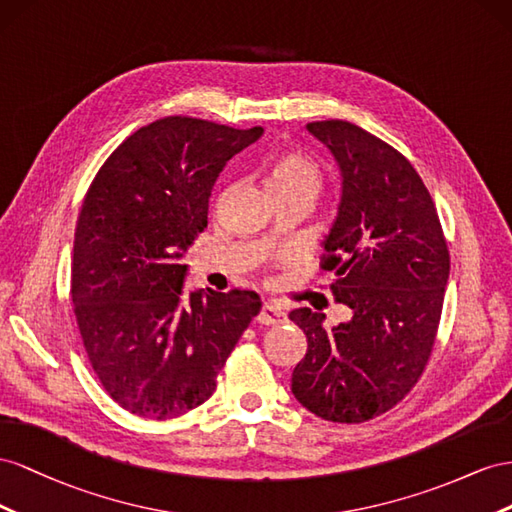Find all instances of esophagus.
I'll return each instance as SVG.
<instances>
[{
    "label": "esophagus",
    "instance_id": "34e87169",
    "mask_svg": "<svg viewBox=\"0 0 512 512\" xmlns=\"http://www.w3.org/2000/svg\"><path fill=\"white\" fill-rule=\"evenodd\" d=\"M287 319L283 306L281 304H274V302H266L261 306V313L257 315V321L264 326H279Z\"/></svg>",
    "mask_w": 512,
    "mask_h": 512
}]
</instances>
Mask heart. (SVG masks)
I'll use <instances>...</instances> for the list:
<instances>
[{
    "mask_svg": "<svg viewBox=\"0 0 512 512\" xmlns=\"http://www.w3.org/2000/svg\"><path fill=\"white\" fill-rule=\"evenodd\" d=\"M319 182V169L313 160L294 152L276 156L266 171V188L270 195L296 191L315 195L319 191Z\"/></svg>",
    "mask_w": 512,
    "mask_h": 512,
    "instance_id": "b5f03b06",
    "label": "heart"
}]
</instances>
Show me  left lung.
Returning <instances> with one entry per match:
<instances>
[{
	"mask_svg": "<svg viewBox=\"0 0 512 512\" xmlns=\"http://www.w3.org/2000/svg\"><path fill=\"white\" fill-rule=\"evenodd\" d=\"M306 130L341 175L337 216L321 246L332 294L352 317L328 330L324 313H289L309 343L291 392L315 416L354 425L388 412L425 371L450 257L427 186L401 152L343 120Z\"/></svg>",
	"mask_w": 512,
	"mask_h": 512,
	"instance_id": "1",
	"label": "left lung"
}]
</instances>
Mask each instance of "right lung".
Returning a JSON list of instances; mask_svg holds the SVG:
<instances>
[{
  "mask_svg": "<svg viewBox=\"0 0 512 512\" xmlns=\"http://www.w3.org/2000/svg\"><path fill=\"white\" fill-rule=\"evenodd\" d=\"M264 128L171 115L100 167L72 251V304L87 358L130 414L167 420L208 401L251 319L255 291H184L186 248L208 227L212 188Z\"/></svg>",
  "mask_w": 512,
  "mask_h": 512,
  "instance_id": "obj_1",
  "label": "right lung"
}]
</instances>
